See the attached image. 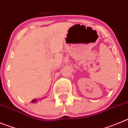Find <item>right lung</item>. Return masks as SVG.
<instances>
[{"label": "right lung", "mask_w": 128, "mask_h": 128, "mask_svg": "<svg viewBox=\"0 0 128 128\" xmlns=\"http://www.w3.org/2000/svg\"><path fill=\"white\" fill-rule=\"evenodd\" d=\"M37 102V99H33V100L32 101V102Z\"/></svg>", "instance_id": "1"}]
</instances>
